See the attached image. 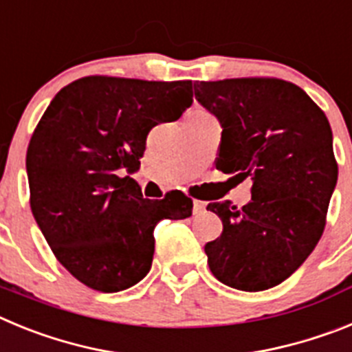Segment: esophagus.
I'll use <instances>...</instances> for the list:
<instances>
[{"label":"esophagus","mask_w":352,"mask_h":352,"mask_svg":"<svg viewBox=\"0 0 352 352\" xmlns=\"http://www.w3.org/2000/svg\"><path fill=\"white\" fill-rule=\"evenodd\" d=\"M204 211H206V203H203V201H194V213L201 214Z\"/></svg>","instance_id":"1"}]
</instances>
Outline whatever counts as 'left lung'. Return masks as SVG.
<instances>
[{
    "label": "left lung",
    "mask_w": 352,
    "mask_h": 352,
    "mask_svg": "<svg viewBox=\"0 0 352 352\" xmlns=\"http://www.w3.org/2000/svg\"><path fill=\"white\" fill-rule=\"evenodd\" d=\"M195 100L222 126L217 169L252 179V201L210 203L220 238L204 247L210 270L238 291H264L300 268L321 239L338 167L321 109L282 79L194 82Z\"/></svg>",
    "instance_id": "8db88e82"
}]
</instances>
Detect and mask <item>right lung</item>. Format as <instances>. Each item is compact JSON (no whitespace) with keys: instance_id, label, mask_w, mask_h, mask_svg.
<instances>
[{"instance_id":"right-lung-1","label":"right lung","mask_w":352,"mask_h":352,"mask_svg":"<svg viewBox=\"0 0 352 352\" xmlns=\"http://www.w3.org/2000/svg\"><path fill=\"white\" fill-rule=\"evenodd\" d=\"M192 105V80L82 77L51 100L26 155L31 211L56 259L84 285L118 292L148 275L153 231L192 199H144L132 178L148 132Z\"/></svg>"}]
</instances>
